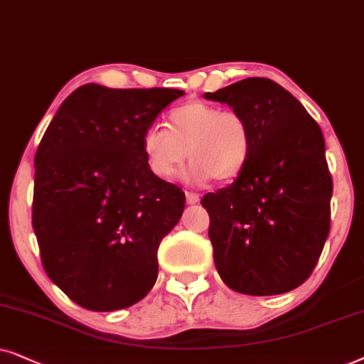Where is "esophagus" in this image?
Here are the masks:
<instances>
[{
	"label": "esophagus",
	"instance_id": "34e87169",
	"mask_svg": "<svg viewBox=\"0 0 364 364\" xmlns=\"http://www.w3.org/2000/svg\"><path fill=\"white\" fill-rule=\"evenodd\" d=\"M198 201H200V195H198V193L186 191V203H188V205H196Z\"/></svg>",
	"mask_w": 364,
	"mask_h": 364
}]
</instances>
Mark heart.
Masks as SVG:
<instances>
[{
    "label": "heart",
    "instance_id": "1",
    "mask_svg": "<svg viewBox=\"0 0 364 364\" xmlns=\"http://www.w3.org/2000/svg\"><path fill=\"white\" fill-rule=\"evenodd\" d=\"M251 144V128L243 114L205 101H190L171 109L168 129L149 126L141 138L149 171L166 181L176 176L188 153L191 163L183 179L191 185L238 176L248 163Z\"/></svg>",
    "mask_w": 364,
    "mask_h": 364
}]
</instances>
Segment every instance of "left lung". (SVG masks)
<instances>
[{"label": "left lung", "mask_w": 364, "mask_h": 364, "mask_svg": "<svg viewBox=\"0 0 364 364\" xmlns=\"http://www.w3.org/2000/svg\"><path fill=\"white\" fill-rule=\"evenodd\" d=\"M203 96L243 114L253 136L240 176L201 200L218 273L251 296L291 291L313 273L329 235L333 179L321 128L268 77Z\"/></svg>", "instance_id": "obj_1"}]
</instances>
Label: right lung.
I'll use <instances>...</instances> for the list:
<instances>
[{
	"label": "right lung",
	"instance_id": "obj_1",
	"mask_svg": "<svg viewBox=\"0 0 364 364\" xmlns=\"http://www.w3.org/2000/svg\"><path fill=\"white\" fill-rule=\"evenodd\" d=\"M181 90L88 83L63 101L35 156L33 230L46 274L76 304L114 311L158 278L185 193L154 176L141 138Z\"/></svg>",
	"mask_w": 364,
	"mask_h": 364
}]
</instances>
